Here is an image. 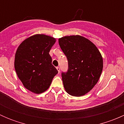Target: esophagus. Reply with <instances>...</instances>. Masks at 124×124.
<instances>
[{"mask_svg":"<svg viewBox=\"0 0 124 124\" xmlns=\"http://www.w3.org/2000/svg\"><path fill=\"white\" fill-rule=\"evenodd\" d=\"M56 69H57V71H58V72L59 73V72H60V68H59V67H56Z\"/></svg>","mask_w":124,"mask_h":124,"instance_id":"esophagus-1","label":"esophagus"}]
</instances>
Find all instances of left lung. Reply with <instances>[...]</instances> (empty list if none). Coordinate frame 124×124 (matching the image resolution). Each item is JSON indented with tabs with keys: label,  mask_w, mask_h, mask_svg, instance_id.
Returning <instances> with one entry per match:
<instances>
[{
	"label": "left lung",
	"mask_w": 124,
	"mask_h": 124,
	"mask_svg": "<svg viewBox=\"0 0 124 124\" xmlns=\"http://www.w3.org/2000/svg\"><path fill=\"white\" fill-rule=\"evenodd\" d=\"M59 44L68 63V71L62 72L65 89L71 95H84L100 77L103 68L100 52L91 41L80 35L59 38Z\"/></svg>",
	"instance_id": "left-lung-1"
}]
</instances>
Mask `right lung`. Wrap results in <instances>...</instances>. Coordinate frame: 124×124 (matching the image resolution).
Returning <instances> with one entry per match:
<instances>
[{
  "label": "right lung",
  "instance_id": "add662e5",
  "mask_svg": "<svg viewBox=\"0 0 124 124\" xmlns=\"http://www.w3.org/2000/svg\"><path fill=\"white\" fill-rule=\"evenodd\" d=\"M55 42L53 37L37 34L25 39L17 48L15 70L24 86L33 93L46 91L58 73L49 54Z\"/></svg>",
  "mask_w": 124,
  "mask_h": 124
}]
</instances>
